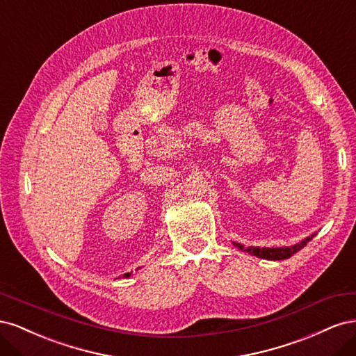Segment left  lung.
<instances>
[{
  "label": "left lung",
  "mask_w": 356,
  "mask_h": 356,
  "mask_svg": "<svg viewBox=\"0 0 356 356\" xmlns=\"http://www.w3.org/2000/svg\"><path fill=\"white\" fill-rule=\"evenodd\" d=\"M315 234H316V233H314L312 236H309V238L303 239V241L296 243V245H293V246H281V248L248 246V248H246V246H243L242 243H238V242H233V245H234L236 248H239V250L243 251V252L255 255V257H258V258H264V260H273V261H276V260H285V258L293 257L297 251L303 250V248L307 245V242H310L312 239L315 238Z\"/></svg>",
  "instance_id": "8db88e82"
}]
</instances>
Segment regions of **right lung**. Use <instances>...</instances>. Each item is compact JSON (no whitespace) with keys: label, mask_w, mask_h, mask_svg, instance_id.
Returning a JSON list of instances; mask_svg holds the SVG:
<instances>
[{"label":"right lung","mask_w":356,"mask_h":356,"mask_svg":"<svg viewBox=\"0 0 356 356\" xmlns=\"http://www.w3.org/2000/svg\"><path fill=\"white\" fill-rule=\"evenodd\" d=\"M136 270H138V268H136ZM131 275H132V272H131V273H124V275H123V277H129Z\"/></svg>","instance_id":"right-lung-1"}]
</instances>
